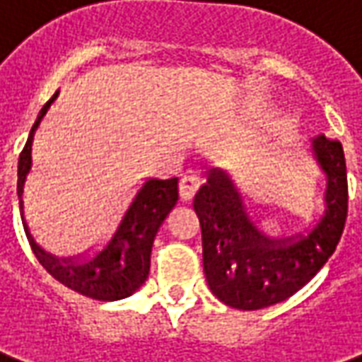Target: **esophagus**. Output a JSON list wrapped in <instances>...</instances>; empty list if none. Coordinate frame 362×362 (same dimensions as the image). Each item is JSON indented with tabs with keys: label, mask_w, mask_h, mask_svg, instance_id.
I'll return each instance as SVG.
<instances>
[{
	"label": "esophagus",
	"mask_w": 362,
	"mask_h": 362,
	"mask_svg": "<svg viewBox=\"0 0 362 362\" xmlns=\"http://www.w3.org/2000/svg\"><path fill=\"white\" fill-rule=\"evenodd\" d=\"M202 186V180L194 176V174H186V176H182L180 184H178V192H180V197L184 202H189V199H194L195 192L199 189Z\"/></svg>",
	"instance_id": "esophagus-1"
}]
</instances>
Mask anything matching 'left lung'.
<instances>
[{
    "instance_id": "left-lung-1",
    "label": "left lung",
    "mask_w": 362,
    "mask_h": 362,
    "mask_svg": "<svg viewBox=\"0 0 362 362\" xmlns=\"http://www.w3.org/2000/svg\"><path fill=\"white\" fill-rule=\"evenodd\" d=\"M313 149L326 173V213L307 238L269 240L249 221L228 174L213 170L195 194L203 240V270L222 303L255 310L303 288L336 251L347 218V170L338 140L318 136Z\"/></svg>"
}]
</instances>
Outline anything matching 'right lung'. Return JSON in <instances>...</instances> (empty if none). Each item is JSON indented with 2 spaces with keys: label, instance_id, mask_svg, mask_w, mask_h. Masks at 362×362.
I'll list each match as a JSON object with an SVG mask.
<instances>
[{
  "label": "right lung",
  "instance_id": "right-lung-1",
  "mask_svg": "<svg viewBox=\"0 0 362 362\" xmlns=\"http://www.w3.org/2000/svg\"><path fill=\"white\" fill-rule=\"evenodd\" d=\"M57 93L59 92H55V95L42 107L38 119L30 130V136L26 140V146L18 157V197L23 195L24 180H26V174L32 165L34 132L38 128L40 120L47 113L53 99L57 98ZM176 202H178V180L176 178L147 180L127 211L113 240L107 243L101 253L80 264L71 259L59 261V259H53L52 255L44 253L34 243L28 234V228L24 230H26V238H28L32 251L40 264L57 282L78 291L82 296L98 299V301H117V299L132 296L134 291L146 282L147 274H149V257H151V247H153L157 230L167 218L170 209L176 205ZM21 209H23V199H21Z\"/></svg>",
  "mask_w": 362,
  "mask_h": 362
}]
</instances>
